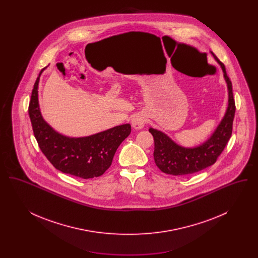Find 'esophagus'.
Returning a JSON list of instances; mask_svg holds the SVG:
<instances>
[{"label": "esophagus", "instance_id": "34e87169", "mask_svg": "<svg viewBox=\"0 0 258 258\" xmlns=\"http://www.w3.org/2000/svg\"><path fill=\"white\" fill-rule=\"evenodd\" d=\"M144 124H145V120L141 116H137L133 120V125L135 128H141L144 126Z\"/></svg>", "mask_w": 258, "mask_h": 258}]
</instances>
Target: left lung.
Returning <instances> with one entry per match:
<instances>
[{
    "label": "left lung",
    "mask_w": 258,
    "mask_h": 258,
    "mask_svg": "<svg viewBox=\"0 0 258 258\" xmlns=\"http://www.w3.org/2000/svg\"><path fill=\"white\" fill-rule=\"evenodd\" d=\"M214 55V53H212ZM223 71V75L228 88V107L224 118L216 132L204 144L199 147L183 148L161 132L150 128L149 132L154 137L155 150L154 160L160 170L170 175H189L201 171L214 164L221 156L232 135L235 116V100L232 92V83L226 74L225 67L215 55Z\"/></svg>",
    "instance_id": "obj_1"
}]
</instances>
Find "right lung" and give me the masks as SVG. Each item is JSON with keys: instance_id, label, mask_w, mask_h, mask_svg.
<instances>
[{"instance_id": "add662e5", "label": "right lung", "mask_w": 258, "mask_h": 258, "mask_svg": "<svg viewBox=\"0 0 258 258\" xmlns=\"http://www.w3.org/2000/svg\"><path fill=\"white\" fill-rule=\"evenodd\" d=\"M45 69V68H44ZM37 76L29 103V116L38 147L58 170L81 179L101 176L110 167L120 144L130 135V123L117 125L97 135L70 138L56 133L41 117L37 101Z\"/></svg>"}]
</instances>
